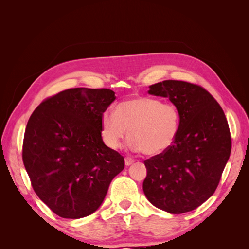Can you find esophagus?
Wrapping results in <instances>:
<instances>
[{"label":"esophagus","instance_id":"esophagus-1","mask_svg":"<svg viewBox=\"0 0 249 249\" xmlns=\"http://www.w3.org/2000/svg\"><path fill=\"white\" fill-rule=\"evenodd\" d=\"M124 163H125L126 166H130L131 164L134 163V159H132V158H127V157H126L125 159H124Z\"/></svg>","mask_w":249,"mask_h":249}]
</instances>
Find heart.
<instances>
[{"label":"heart","mask_w":249,"mask_h":249,"mask_svg":"<svg viewBox=\"0 0 249 249\" xmlns=\"http://www.w3.org/2000/svg\"><path fill=\"white\" fill-rule=\"evenodd\" d=\"M101 124L103 140L110 148H117L129 131L131 149L157 156L175 143L180 114L175 105L140 96L119 103L115 112H104Z\"/></svg>","instance_id":"b5f03b06"}]
</instances>
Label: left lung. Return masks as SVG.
Segmentation results:
<instances>
[{
	"label": "left lung",
	"mask_w": 249,
	"mask_h": 249,
	"mask_svg": "<svg viewBox=\"0 0 249 249\" xmlns=\"http://www.w3.org/2000/svg\"><path fill=\"white\" fill-rule=\"evenodd\" d=\"M148 93L168 97L179 111L180 125L166 152L144 161L143 191L158 209L190 212L212 196L230 158L227 117L210 92L192 83L166 80L150 85Z\"/></svg>",
	"instance_id": "obj_1"
}]
</instances>
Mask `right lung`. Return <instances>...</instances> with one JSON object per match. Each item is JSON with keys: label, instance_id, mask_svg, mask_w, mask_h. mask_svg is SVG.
Returning a JSON list of instances; mask_svg holds the SVG:
<instances>
[{"label": "right lung", "instance_id": "obj_1", "mask_svg": "<svg viewBox=\"0 0 249 249\" xmlns=\"http://www.w3.org/2000/svg\"><path fill=\"white\" fill-rule=\"evenodd\" d=\"M115 92L71 88L50 96L32 113L22 161L35 193L58 216L86 217L100 208L124 157L102 138V115Z\"/></svg>", "mask_w": 249, "mask_h": 249}]
</instances>
